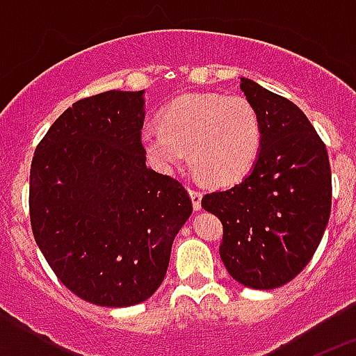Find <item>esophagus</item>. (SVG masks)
<instances>
[{
	"label": "esophagus",
	"instance_id": "34e87169",
	"mask_svg": "<svg viewBox=\"0 0 356 356\" xmlns=\"http://www.w3.org/2000/svg\"><path fill=\"white\" fill-rule=\"evenodd\" d=\"M188 194H191V200H193L194 210H200L201 209V197H203V193H201L200 188H196V187H188Z\"/></svg>",
	"mask_w": 356,
	"mask_h": 356
}]
</instances>
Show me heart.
Instances as JSON below:
<instances>
[{"label": "heart", "instance_id": "heart-1", "mask_svg": "<svg viewBox=\"0 0 356 356\" xmlns=\"http://www.w3.org/2000/svg\"><path fill=\"white\" fill-rule=\"evenodd\" d=\"M162 127H146L140 135L147 156L160 171L187 162L212 185H234L259 159L262 124L257 108L242 96L188 94L169 103Z\"/></svg>", "mask_w": 356, "mask_h": 356}]
</instances>
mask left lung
Wrapping results in <instances>:
<instances>
[{
  "label": "left lung",
  "mask_w": 356,
  "mask_h": 356,
  "mask_svg": "<svg viewBox=\"0 0 356 356\" xmlns=\"http://www.w3.org/2000/svg\"><path fill=\"white\" fill-rule=\"evenodd\" d=\"M257 108L262 146L250 175L201 205L222 222L219 246L232 278L276 289L303 271L319 246L332 209L328 151L307 115L287 97L241 78Z\"/></svg>",
  "instance_id": "obj_1"
}]
</instances>
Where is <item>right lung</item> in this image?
I'll use <instances>...</instances> for the list:
<instances>
[{"label":"right lung","mask_w":356,"mask_h":356,"mask_svg":"<svg viewBox=\"0 0 356 356\" xmlns=\"http://www.w3.org/2000/svg\"><path fill=\"white\" fill-rule=\"evenodd\" d=\"M143 90L72 103L37 144L30 222L56 278L81 300L130 307L162 284L187 188L146 168Z\"/></svg>","instance_id":"1"}]
</instances>
